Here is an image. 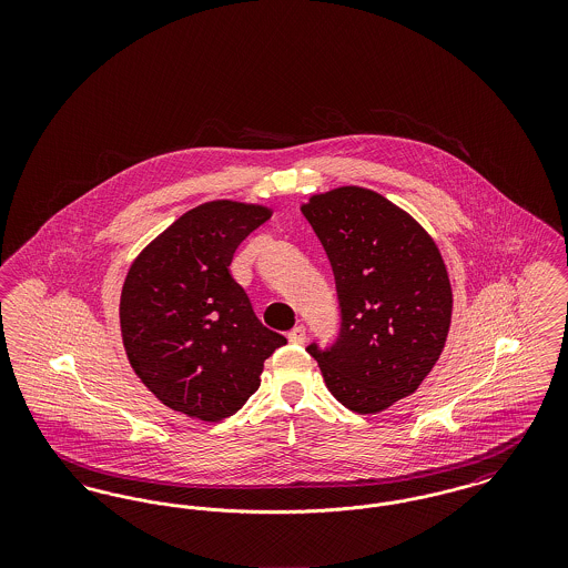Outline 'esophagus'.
<instances>
[{"label":"esophagus","mask_w":568,"mask_h":568,"mask_svg":"<svg viewBox=\"0 0 568 568\" xmlns=\"http://www.w3.org/2000/svg\"><path fill=\"white\" fill-rule=\"evenodd\" d=\"M290 343H294V345H304V341H306V327L304 325H296L292 332H290Z\"/></svg>","instance_id":"obj_1"}]
</instances>
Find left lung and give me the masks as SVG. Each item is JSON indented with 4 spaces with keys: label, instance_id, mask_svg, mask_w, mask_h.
Listing matches in <instances>:
<instances>
[{
    "label": "left lung",
    "instance_id": "8db88e82",
    "mask_svg": "<svg viewBox=\"0 0 568 568\" xmlns=\"http://www.w3.org/2000/svg\"><path fill=\"white\" fill-rule=\"evenodd\" d=\"M302 215L324 244L341 306L336 341L306 352L341 405L378 413L413 394L445 347L447 268L426 230L375 191L320 193Z\"/></svg>",
    "mask_w": 568,
    "mask_h": 568
}]
</instances>
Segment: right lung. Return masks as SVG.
Listing matches in <instances>:
<instances>
[{"mask_svg":"<svg viewBox=\"0 0 568 568\" xmlns=\"http://www.w3.org/2000/svg\"><path fill=\"white\" fill-rule=\"evenodd\" d=\"M216 200L179 216L138 257L121 292V334L140 381L202 422L234 415L257 392L264 362L287 343L262 324L230 264L271 219Z\"/></svg>","mask_w":568,"mask_h":568,"instance_id":"obj_1","label":"right lung"}]
</instances>
